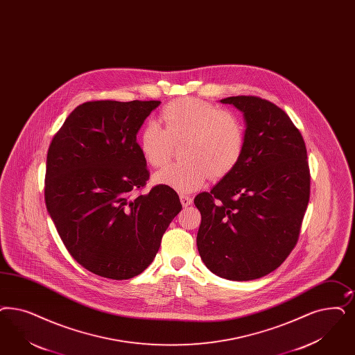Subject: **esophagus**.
I'll return each mask as SVG.
<instances>
[{
    "mask_svg": "<svg viewBox=\"0 0 355 355\" xmlns=\"http://www.w3.org/2000/svg\"><path fill=\"white\" fill-rule=\"evenodd\" d=\"M180 199H181V203H182V206H184V207L190 206V205H191V202H193V199H191L190 196H184V194H181V196H180Z\"/></svg>",
    "mask_w": 355,
    "mask_h": 355,
    "instance_id": "1",
    "label": "esophagus"
}]
</instances>
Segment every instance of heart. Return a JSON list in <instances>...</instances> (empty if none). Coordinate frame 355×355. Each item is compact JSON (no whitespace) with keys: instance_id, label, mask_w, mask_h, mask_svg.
Instances as JSON below:
<instances>
[{"instance_id":"heart-1","label":"heart","mask_w":355,"mask_h":355,"mask_svg":"<svg viewBox=\"0 0 355 355\" xmlns=\"http://www.w3.org/2000/svg\"><path fill=\"white\" fill-rule=\"evenodd\" d=\"M161 121L165 128L149 121L140 131L139 146L144 159L150 166L161 168L169 162L175 144L184 141V161L157 171V184L193 193L209 177L220 180L228 175L243 156L244 127L231 111L199 98H178L162 109Z\"/></svg>"}]
</instances>
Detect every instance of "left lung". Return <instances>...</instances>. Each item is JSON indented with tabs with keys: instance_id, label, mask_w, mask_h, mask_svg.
<instances>
[{
	"instance_id": "left-lung-1",
	"label": "left lung",
	"mask_w": 355,
	"mask_h": 355,
	"mask_svg": "<svg viewBox=\"0 0 355 355\" xmlns=\"http://www.w3.org/2000/svg\"><path fill=\"white\" fill-rule=\"evenodd\" d=\"M244 112L243 156L194 203L202 221L198 252L214 274L252 281L279 268L297 243L309 202L306 143L288 115L268 99H221Z\"/></svg>"
}]
</instances>
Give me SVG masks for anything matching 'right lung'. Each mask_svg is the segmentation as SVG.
I'll return each instance as SVG.
<instances>
[{
	"label": "right lung",
	"mask_w": 355,
	"mask_h": 355,
	"mask_svg": "<svg viewBox=\"0 0 355 355\" xmlns=\"http://www.w3.org/2000/svg\"><path fill=\"white\" fill-rule=\"evenodd\" d=\"M159 101H89L77 106L49 144L44 199L69 254L99 277L141 274L182 209L165 184L149 180L136 135Z\"/></svg>",
	"instance_id": "obj_1"
}]
</instances>
